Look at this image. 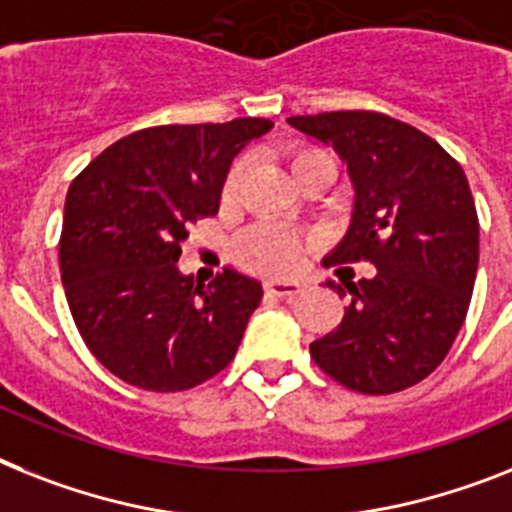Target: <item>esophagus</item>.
<instances>
[{
	"mask_svg": "<svg viewBox=\"0 0 512 512\" xmlns=\"http://www.w3.org/2000/svg\"><path fill=\"white\" fill-rule=\"evenodd\" d=\"M266 293L274 295V298H285V301H293L295 295L303 293V285L301 282H280V280H272L266 282L264 287Z\"/></svg>",
	"mask_w": 512,
	"mask_h": 512,
	"instance_id": "1",
	"label": "esophagus"
}]
</instances>
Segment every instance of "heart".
<instances>
[{"label":"heart","mask_w":512,"mask_h":512,"mask_svg":"<svg viewBox=\"0 0 512 512\" xmlns=\"http://www.w3.org/2000/svg\"><path fill=\"white\" fill-rule=\"evenodd\" d=\"M314 162H332L324 151L319 149H306L298 151L293 156V170L295 175ZM240 183V167H232V172L227 175L225 183V198L235 196ZM314 248V240L301 235V232L282 230V227L274 225H256L238 240V259L253 269V272L261 274H274V277H282V274H293L298 266L303 264L306 253Z\"/></svg>","instance_id":"obj_1"}]
</instances>
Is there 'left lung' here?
Here are the masks:
<instances>
[{
	"label": "left lung",
	"instance_id": "left-lung-1",
	"mask_svg": "<svg viewBox=\"0 0 512 512\" xmlns=\"http://www.w3.org/2000/svg\"><path fill=\"white\" fill-rule=\"evenodd\" d=\"M287 122L332 146L356 188L348 232L324 264L377 266L371 280L327 282L350 303L340 327L311 342V358L363 395L408 390L445 361L474 293L479 217L466 172L390 114L353 109Z\"/></svg>",
	"mask_w": 512,
	"mask_h": 512
}]
</instances>
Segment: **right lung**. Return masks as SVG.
<instances>
[{
  "label": "right lung",
  "mask_w": 512,
  "mask_h": 512,
  "mask_svg": "<svg viewBox=\"0 0 512 512\" xmlns=\"http://www.w3.org/2000/svg\"><path fill=\"white\" fill-rule=\"evenodd\" d=\"M272 130L261 117L159 125L101 151L67 190L59 269L88 350L122 382L183 392L235 358L261 285L177 269L188 230L214 217L232 159Z\"/></svg>",
  "instance_id": "right-lung-1"
}]
</instances>
